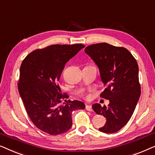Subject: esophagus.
Returning a JSON list of instances; mask_svg holds the SVG:
<instances>
[{
    "mask_svg": "<svg viewBox=\"0 0 155 155\" xmlns=\"http://www.w3.org/2000/svg\"><path fill=\"white\" fill-rule=\"evenodd\" d=\"M86 110L87 111H89V112H92L93 111V108L91 105H86Z\"/></svg>",
    "mask_w": 155,
    "mask_h": 155,
    "instance_id": "esophagus-1",
    "label": "esophagus"
}]
</instances>
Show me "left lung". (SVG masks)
<instances>
[{
  "label": "left lung",
  "instance_id": "left-lung-1",
  "mask_svg": "<svg viewBox=\"0 0 155 155\" xmlns=\"http://www.w3.org/2000/svg\"><path fill=\"white\" fill-rule=\"evenodd\" d=\"M85 53L98 67L102 82L107 87L100 96L110 100L108 107L97 103L92 106L96 114L107 119L100 131H118L129 121L140 98L138 63L125 48L107 43L87 46Z\"/></svg>",
  "mask_w": 155,
  "mask_h": 155
}]
</instances>
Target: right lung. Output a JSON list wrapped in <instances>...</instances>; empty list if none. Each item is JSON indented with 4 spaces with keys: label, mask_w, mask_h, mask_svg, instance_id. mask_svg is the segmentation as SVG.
I'll return each mask as SVG.
<instances>
[{
    "label": "right lung",
    "mask_w": 155,
    "mask_h": 155,
    "mask_svg": "<svg viewBox=\"0 0 155 155\" xmlns=\"http://www.w3.org/2000/svg\"><path fill=\"white\" fill-rule=\"evenodd\" d=\"M84 47L52 45L31 52L21 63L19 95L30 119L43 132L55 136L67 132L72 126L74 111L85 109L84 102L67 100L69 96L58 84L65 64Z\"/></svg>",
    "instance_id": "1"
}]
</instances>
